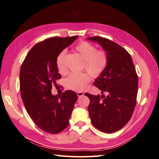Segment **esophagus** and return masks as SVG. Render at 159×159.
<instances>
[{"label": "esophagus", "instance_id": "34e87169", "mask_svg": "<svg viewBox=\"0 0 159 159\" xmlns=\"http://www.w3.org/2000/svg\"><path fill=\"white\" fill-rule=\"evenodd\" d=\"M77 94H78V97H81V96H83L84 95V92H82V91H78V92H77Z\"/></svg>", "mask_w": 159, "mask_h": 159}]
</instances>
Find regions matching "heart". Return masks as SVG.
<instances>
[{
  "instance_id": "1",
  "label": "heart",
  "mask_w": 159,
  "mask_h": 159,
  "mask_svg": "<svg viewBox=\"0 0 159 159\" xmlns=\"http://www.w3.org/2000/svg\"><path fill=\"white\" fill-rule=\"evenodd\" d=\"M75 50L79 52L84 60V68L95 78L102 75L107 65V55L103 50H97L95 46L88 42H81L75 46ZM66 51H62L57 58V66L60 73L66 71L64 63ZM91 81V76L86 72L73 73L66 80V84L68 88L81 91Z\"/></svg>"
}]
</instances>
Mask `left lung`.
<instances>
[{"mask_svg":"<svg viewBox=\"0 0 159 159\" xmlns=\"http://www.w3.org/2000/svg\"><path fill=\"white\" fill-rule=\"evenodd\" d=\"M98 42L107 55V65L94 85L104 95L85 93L90 100L89 115L93 126L99 131L111 133L119 131L131 119L136 105L138 77L130 55L116 43L102 37H90ZM102 98V99L101 100Z\"/></svg>","mask_w":159,"mask_h":159,"instance_id":"left-lung-1","label":"left lung"}]
</instances>
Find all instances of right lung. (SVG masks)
<instances>
[{
	"instance_id": "1",
	"label": "right lung",
	"mask_w": 159,
	"mask_h": 159,
	"mask_svg": "<svg viewBox=\"0 0 159 159\" xmlns=\"http://www.w3.org/2000/svg\"><path fill=\"white\" fill-rule=\"evenodd\" d=\"M78 36L48 38L34 46L28 53L20 72L22 102L36 125L44 131L56 134L69 124L78 95L66 91L61 96L51 93L53 85L61 78L57 66L60 53Z\"/></svg>"
}]
</instances>
